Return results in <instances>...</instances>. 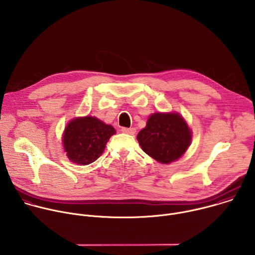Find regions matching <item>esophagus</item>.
<instances>
[{"label": "esophagus", "mask_w": 255, "mask_h": 255, "mask_svg": "<svg viewBox=\"0 0 255 255\" xmlns=\"http://www.w3.org/2000/svg\"><path fill=\"white\" fill-rule=\"evenodd\" d=\"M121 131H122L123 133H126V134H130V135H133V134L136 132L135 128H126V127H123V128H121Z\"/></svg>", "instance_id": "obj_1"}]
</instances>
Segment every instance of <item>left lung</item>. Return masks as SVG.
Masks as SVG:
<instances>
[{
    "label": "left lung",
    "mask_w": 255,
    "mask_h": 255,
    "mask_svg": "<svg viewBox=\"0 0 255 255\" xmlns=\"http://www.w3.org/2000/svg\"><path fill=\"white\" fill-rule=\"evenodd\" d=\"M143 151L161 163L178 159L188 149L191 130L178 114L156 113L137 135Z\"/></svg>",
    "instance_id": "obj_1"
}]
</instances>
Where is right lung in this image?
<instances>
[{"mask_svg":"<svg viewBox=\"0 0 255 255\" xmlns=\"http://www.w3.org/2000/svg\"><path fill=\"white\" fill-rule=\"evenodd\" d=\"M116 133L95 117L77 118L68 123L63 134V145L68 158L75 163L87 165L103 153L108 140Z\"/></svg>","mask_w":255,"mask_h":255,"instance_id":"add662e5","label":"right lung"}]
</instances>
